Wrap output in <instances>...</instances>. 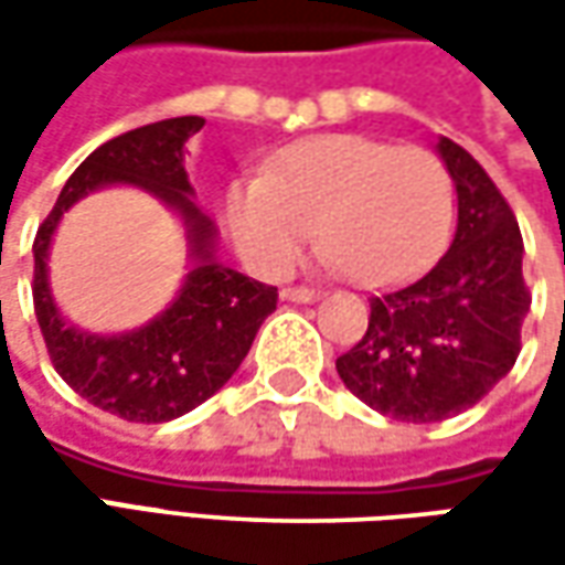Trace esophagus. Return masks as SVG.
<instances>
[{"instance_id":"34e87169","label":"esophagus","mask_w":565,"mask_h":565,"mask_svg":"<svg viewBox=\"0 0 565 565\" xmlns=\"http://www.w3.org/2000/svg\"><path fill=\"white\" fill-rule=\"evenodd\" d=\"M279 295H282L286 301H298V305H311V301L320 298V292H317V289H308V286H292V289H282Z\"/></svg>"}]
</instances>
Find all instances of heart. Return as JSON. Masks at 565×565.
Returning a JSON list of instances; mask_svg holds the SVG:
<instances>
[{
  "label": "heart",
  "instance_id": "heart-1",
  "mask_svg": "<svg viewBox=\"0 0 565 565\" xmlns=\"http://www.w3.org/2000/svg\"><path fill=\"white\" fill-rule=\"evenodd\" d=\"M452 213V179L437 153L364 135L295 143L226 198L232 245L254 273L286 276L320 226L330 260L367 289L422 273L446 245Z\"/></svg>",
  "mask_w": 565,
  "mask_h": 565
}]
</instances>
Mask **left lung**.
<instances>
[{"label":"left lung","instance_id":"obj_1","mask_svg":"<svg viewBox=\"0 0 565 565\" xmlns=\"http://www.w3.org/2000/svg\"><path fill=\"white\" fill-rule=\"evenodd\" d=\"M437 153L459 198L452 245L422 279L374 295L364 337L337 359L364 405L412 424L444 422L484 399L519 359L532 305L507 198L466 147L440 138Z\"/></svg>","mask_w":565,"mask_h":565}]
</instances>
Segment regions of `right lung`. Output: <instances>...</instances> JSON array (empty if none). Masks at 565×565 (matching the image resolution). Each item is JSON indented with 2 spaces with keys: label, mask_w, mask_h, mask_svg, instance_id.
I'll return each instance as SVG.
<instances>
[{
  "label": "right lung",
  "mask_w": 565,
  "mask_h": 565,
  "mask_svg": "<svg viewBox=\"0 0 565 565\" xmlns=\"http://www.w3.org/2000/svg\"><path fill=\"white\" fill-rule=\"evenodd\" d=\"M201 128V116H179L97 147L72 172L33 238V311L55 371L81 399L125 422H172L210 399L238 371L260 323L276 311L273 286L216 260V226L191 201L185 143ZM106 184L143 186L172 205L186 223L192 257L186 282L164 315L119 338L68 324L54 308L45 270L61 213Z\"/></svg>",
  "instance_id": "right-lung-1"
}]
</instances>
